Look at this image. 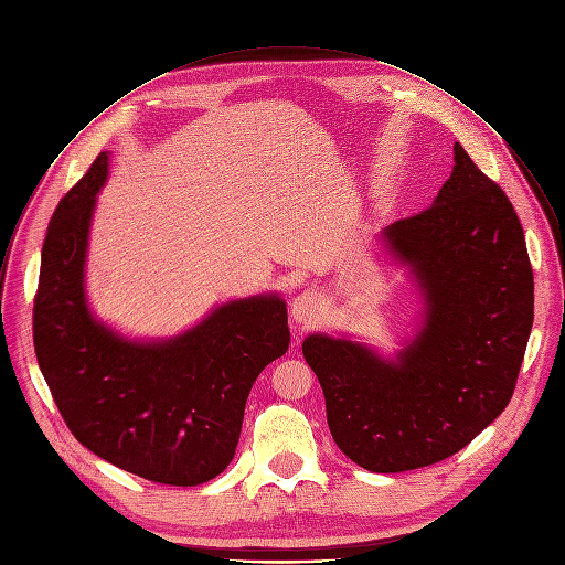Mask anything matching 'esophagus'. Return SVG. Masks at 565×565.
<instances>
[{
    "label": "esophagus",
    "instance_id": "esophagus-1",
    "mask_svg": "<svg viewBox=\"0 0 565 565\" xmlns=\"http://www.w3.org/2000/svg\"><path fill=\"white\" fill-rule=\"evenodd\" d=\"M320 313V298L313 291H302L291 302V318L298 324H309Z\"/></svg>",
    "mask_w": 565,
    "mask_h": 565
}]
</instances>
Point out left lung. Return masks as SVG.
Masks as SVG:
<instances>
[{
  "label": "left lung",
  "instance_id": "obj_1",
  "mask_svg": "<svg viewBox=\"0 0 565 565\" xmlns=\"http://www.w3.org/2000/svg\"><path fill=\"white\" fill-rule=\"evenodd\" d=\"M420 282L427 320L398 361L343 338L302 343L345 457L407 472L457 455L510 403L534 318V276L519 215L466 149L431 206L383 232Z\"/></svg>",
  "mask_w": 565,
  "mask_h": 565
}]
</instances>
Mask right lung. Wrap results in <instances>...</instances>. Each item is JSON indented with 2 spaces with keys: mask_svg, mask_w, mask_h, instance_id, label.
Instances as JSON below:
<instances>
[{
  "mask_svg": "<svg viewBox=\"0 0 565 565\" xmlns=\"http://www.w3.org/2000/svg\"><path fill=\"white\" fill-rule=\"evenodd\" d=\"M106 167L99 153L51 217L33 305L35 356L66 427L93 455L153 483L200 486L232 463L252 385L289 350L287 307L276 296L234 300L153 345L97 324L82 282Z\"/></svg>",
  "mask_w": 565,
  "mask_h": 565,
  "instance_id": "obj_1",
  "label": "right lung"
}]
</instances>
